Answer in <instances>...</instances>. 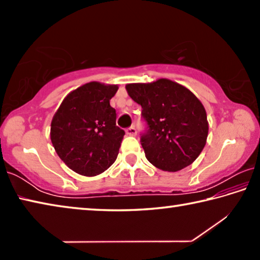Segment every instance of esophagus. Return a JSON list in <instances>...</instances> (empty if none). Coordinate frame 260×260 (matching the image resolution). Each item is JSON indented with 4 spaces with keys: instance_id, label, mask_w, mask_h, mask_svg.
I'll return each instance as SVG.
<instances>
[{
    "instance_id": "esophagus-1",
    "label": "esophagus",
    "mask_w": 260,
    "mask_h": 260,
    "mask_svg": "<svg viewBox=\"0 0 260 260\" xmlns=\"http://www.w3.org/2000/svg\"><path fill=\"white\" fill-rule=\"evenodd\" d=\"M136 133H138V132H136V128L134 126H131L126 129V134L129 135V136H134V135H136Z\"/></svg>"
}]
</instances>
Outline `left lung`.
Wrapping results in <instances>:
<instances>
[{
  "instance_id": "8db88e82",
  "label": "left lung",
  "mask_w": 260,
  "mask_h": 260,
  "mask_svg": "<svg viewBox=\"0 0 260 260\" xmlns=\"http://www.w3.org/2000/svg\"><path fill=\"white\" fill-rule=\"evenodd\" d=\"M126 90L142 107L148 129L141 135L147 159L157 169L177 172L192 164L206 143L209 122L201 101L169 79L128 83Z\"/></svg>"
}]
</instances>
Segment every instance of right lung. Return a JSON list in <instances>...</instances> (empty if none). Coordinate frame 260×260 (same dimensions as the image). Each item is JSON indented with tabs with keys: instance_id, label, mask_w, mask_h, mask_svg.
Listing matches in <instances>:
<instances>
[{
	"instance_id": "add662e5",
	"label": "right lung",
	"mask_w": 260,
	"mask_h": 260,
	"mask_svg": "<svg viewBox=\"0 0 260 260\" xmlns=\"http://www.w3.org/2000/svg\"><path fill=\"white\" fill-rule=\"evenodd\" d=\"M117 90V85L88 82L71 91L52 117V146L78 174L95 177L117 159L125 135L116 126V110L110 105Z\"/></svg>"
}]
</instances>
